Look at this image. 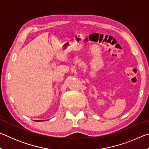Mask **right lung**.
<instances>
[{
    "label": "right lung",
    "instance_id": "right-lung-1",
    "mask_svg": "<svg viewBox=\"0 0 149 149\" xmlns=\"http://www.w3.org/2000/svg\"><path fill=\"white\" fill-rule=\"evenodd\" d=\"M36 121H37V122H39V121H41V120H36Z\"/></svg>",
    "mask_w": 149,
    "mask_h": 149
}]
</instances>
